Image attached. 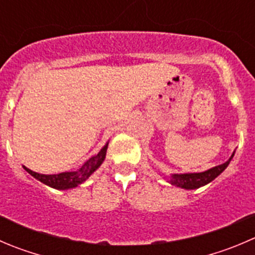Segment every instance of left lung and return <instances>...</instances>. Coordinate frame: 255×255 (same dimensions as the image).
<instances>
[{"mask_svg":"<svg viewBox=\"0 0 255 255\" xmlns=\"http://www.w3.org/2000/svg\"><path fill=\"white\" fill-rule=\"evenodd\" d=\"M233 155L234 153L226 163H223V164L221 165H217V167L206 170V172L187 173V174H173L172 177H170L169 182L172 183V184L177 185V187L184 188V189H196V188L202 187V185L208 184L209 182H212L214 178L218 177V175L228 167L229 162L232 160Z\"/></svg>","mask_w":255,"mask_h":255,"instance_id":"8db88e82","label":"left lung"}]
</instances>
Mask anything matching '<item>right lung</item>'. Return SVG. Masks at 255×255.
<instances>
[{"instance_id":"add662e5","label":"right lung","mask_w":255,"mask_h":255,"mask_svg":"<svg viewBox=\"0 0 255 255\" xmlns=\"http://www.w3.org/2000/svg\"><path fill=\"white\" fill-rule=\"evenodd\" d=\"M107 147L108 143L101 149V152L98 154L91 157L87 162H85V164H82V167L78 168L75 172H63L58 173V174H39V173L33 172V170L28 169V168H23L29 174L33 175L36 179L44 183V184L49 185V187L56 188V189H70V188H75L78 184L85 182L102 164L106 157V152H107Z\"/></svg>"}]
</instances>
